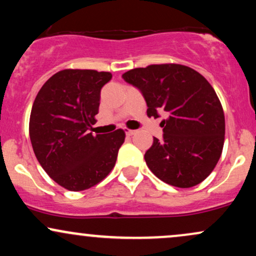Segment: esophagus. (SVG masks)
<instances>
[{"label": "esophagus", "instance_id": "obj_1", "mask_svg": "<svg viewBox=\"0 0 256 256\" xmlns=\"http://www.w3.org/2000/svg\"><path fill=\"white\" fill-rule=\"evenodd\" d=\"M126 136H134V134H137V130H126Z\"/></svg>", "mask_w": 256, "mask_h": 256}]
</instances>
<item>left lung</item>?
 <instances>
[{"instance_id": "left-lung-1", "label": "left lung", "mask_w": 256, "mask_h": 256, "mask_svg": "<svg viewBox=\"0 0 256 256\" xmlns=\"http://www.w3.org/2000/svg\"><path fill=\"white\" fill-rule=\"evenodd\" d=\"M122 79L140 91L148 116L161 122L144 154L150 171L165 183L192 188L213 171L222 152L225 116L216 91L204 76L177 64H150L125 72Z\"/></svg>"}]
</instances>
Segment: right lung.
I'll return each instance as SVG.
<instances>
[{
    "mask_svg": "<svg viewBox=\"0 0 256 256\" xmlns=\"http://www.w3.org/2000/svg\"><path fill=\"white\" fill-rule=\"evenodd\" d=\"M110 72L64 70L38 91L30 116V140L38 162L52 180L71 192L94 186L108 176L125 132H89L98 113Z\"/></svg>",
    "mask_w": 256,
    "mask_h": 256,
    "instance_id": "obj_1",
    "label": "right lung"
}]
</instances>
